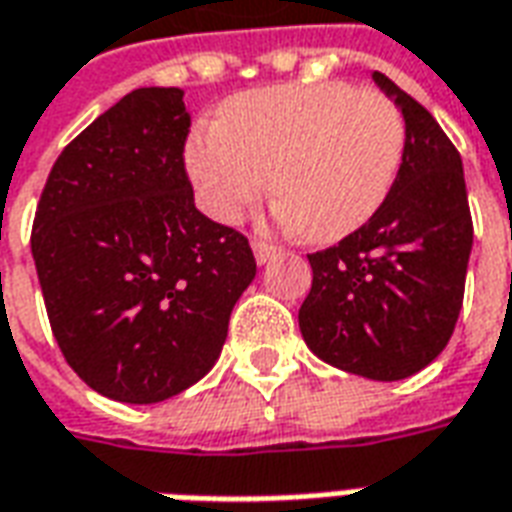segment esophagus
I'll list each match as a JSON object with an SVG mask.
<instances>
[{
    "instance_id": "34e87169",
    "label": "esophagus",
    "mask_w": 512,
    "mask_h": 512,
    "mask_svg": "<svg viewBox=\"0 0 512 512\" xmlns=\"http://www.w3.org/2000/svg\"><path fill=\"white\" fill-rule=\"evenodd\" d=\"M252 252H255V260L260 266H266L271 257L277 255V246L268 244V241H252Z\"/></svg>"
}]
</instances>
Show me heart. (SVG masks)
I'll list each match as a JSON object with an SVG mask.
<instances>
[{"mask_svg": "<svg viewBox=\"0 0 512 512\" xmlns=\"http://www.w3.org/2000/svg\"><path fill=\"white\" fill-rule=\"evenodd\" d=\"M403 150L406 120L384 93L343 82L277 84L235 95L216 126L197 128L186 169L216 222L235 224L271 189L279 222L329 244L373 219Z\"/></svg>", "mask_w": 512, "mask_h": 512, "instance_id": "heart-1", "label": "heart"}]
</instances>
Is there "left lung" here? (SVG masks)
Here are the masks:
<instances>
[{
    "instance_id": "left-lung-1",
    "label": "left lung",
    "mask_w": 512,
    "mask_h": 512,
    "mask_svg": "<svg viewBox=\"0 0 512 512\" xmlns=\"http://www.w3.org/2000/svg\"><path fill=\"white\" fill-rule=\"evenodd\" d=\"M406 120V150L384 205L356 233L310 257L299 329L326 365L400 381L450 343L472 255V213L458 150L428 109L373 73Z\"/></svg>"
}]
</instances>
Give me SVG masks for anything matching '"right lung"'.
<instances>
[{
  "mask_svg": "<svg viewBox=\"0 0 512 512\" xmlns=\"http://www.w3.org/2000/svg\"><path fill=\"white\" fill-rule=\"evenodd\" d=\"M189 126L178 87L128 93L62 150L32 224L62 356L120 403H161L197 384L257 271L244 235L194 205Z\"/></svg>",
  "mask_w": 512,
  "mask_h": 512,
  "instance_id": "1",
  "label": "right lung"
}]
</instances>
